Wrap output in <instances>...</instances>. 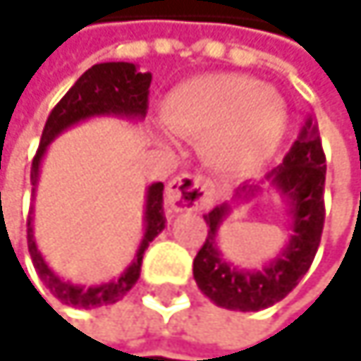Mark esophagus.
<instances>
[{"label":"esophagus","mask_w":361,"mask_h":361,"mask_svg":"<svg viewBox=\"0 0 361 361\" xmlns=\"http://www.w3.org/2000/svg\"><path fill=\"white\" fill-rule=\"evenodd\" d=\"M214 201V186L207 177L182 173L166 186V203L173 212H201Z\"/></svg>","instance_id":"esophagus-1"}]
</instances>
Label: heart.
<instances>
[{
	"instance_id": "1",
	"label": "heart",
	"mask_w": 361,
	"mask_h": 361,
	"mask_svg": "<svg viewBox=\"0 0 361 361\" xmlns=\"http://www.w3.org/2000/svg\"><path fill=\"white\" fill-rule=\"evenodd\" d=\"M164 126L203 141L205 158L224 173L264 164L281 145L290 109L283 94L256 78L199 75L175 86L160 105Z\"/></svg>"
}]
</instances>
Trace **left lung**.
Instances as JSON below:
<instances>
[{
  "label": "left lung",
  "mask_w": 361,
  "mask_h": 361,
  "mask_svg": "<svg viewBox=\"0 0 361 361\" xmlns=\"http://www.w3.org/2000/svg\"><path fill=\"white\" fill-rule=\"evenodd\" d=\"M267 179L288 205L292 233L279 256L262 269H239L218 247L220 226L233 212L231 203H222L205 216L209 231L195 258L192 273L199 290L222 309L247 313L273 307L298 286L317 254L326 218V156L313 118L305 122L283 162ZM258 192V184L245 182L235 190L233 201H252Z\"/></svg>",
  "instance_id": "1"
}]
</instances>
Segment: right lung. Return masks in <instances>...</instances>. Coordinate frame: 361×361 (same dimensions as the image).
<instances>
[{
	"label": "right lung",
	"mask_w": 361,
	"mask_h": 361,
	"mask_svg": "<svg viewBox=\"0 0 361 361\" xmlns=\"http://www.w3.org/2000/svg\"><path fill=\"white\" fill-rule=\"evenodd\" d=\"M149 82L152 73L145 71L141 73L135 63H97L88 71H84L78 82L67 90V94L54 105L50 111L46 126L42 130L39 147L31 164V186L35 195L37 177H39V166L42 158L48 149V145L69 126L97 118V116H116V118H126V120H143L147 114V94H149ZM162 182H156L147 188L145 192V212H143V224L145 233L139 243V250L133 258V262L126 267V271L107 283L101 286H75L71 281H63L54 271L46 264L42 258L35 237H33V218L29 216L27 220V245L29 254L33 260V267L44 281V286L50 290L54 298H59L65 305L78 307V309H94L103 305H114L122 300L128 290L137 283L139 273H141V260L147 250V245L158 237L164 226V207H162Z\"/></svg>",
	"instance_id": "right-lung-1"
}]
</instances>
